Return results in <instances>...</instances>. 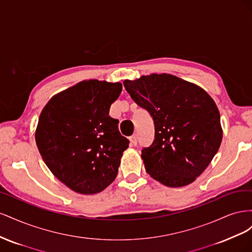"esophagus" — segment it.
I'll return each instance as SVG.
<instances>
[{"instance_id":"obj_1","label":"esophagus","mask_w":252,"mask_h":252,"mask_svg":"<svg viewBox=\"0 0 252 252\" xmlns=\"http://www.w3.org/2000/svg\"><path fill=\"white\" fill-rule=\"evenodd\" d=\"M130 143H131V145H133V146H135L136 145V143H138V139H136V135L135 134H133V135H131L130 136Z\"/></svg>"}]
</instances>
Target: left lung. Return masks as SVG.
<instances>
[{"mask_svg": "<svg viewBox=\"0 0 252 252\" xmlns=\"http://www.w3.org/2000/svg\"><path fill=\"white\" fill-rule=\"evenodd\" d=\"M132 100L155 122V141L143 148L145 169L168 187L191 184L218 152L223 138L220 112L200 86L172 74L125 80Z\"/></svg>", "mask_w": 252, "mask_h": 252, "instance_id": "1", "label": "left lung"}]
</instances>
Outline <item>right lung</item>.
I'll return each instance as SVG.
<instances>
[{
    "label": "right lung",
    "mask_w": 252,
    "mask_h": 252,
    "mask_svg": "<svg viewBox=\"0 0 252 252\" xmlns=\"http://www.w3.org/2000/svg\"><path fill=\"white\" fill-rule=\"evenodd\" d=\"M120 82L82 81L53 95L43 108L35 143L61 182L81 194L101 192L117 178L129 141L109 117Z\"/></svg>",
    "instance_id": "right-lung-1"
}]
</instances>
